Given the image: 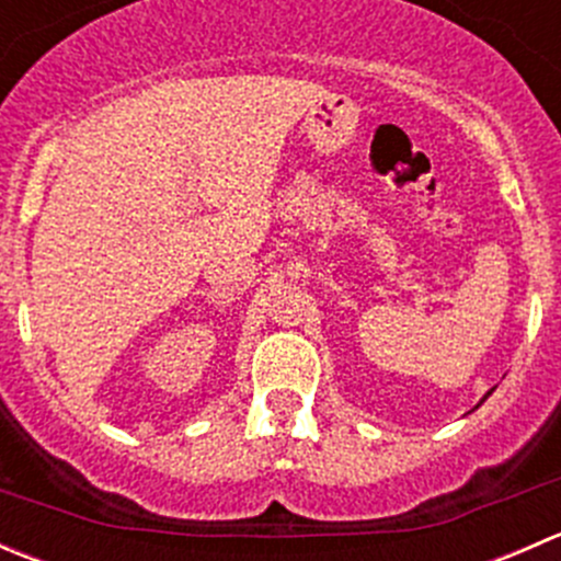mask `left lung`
Masks as SVG:
<instances>
[{"mask_svg":"<svg viewBox=\"0 0 561 561\" xmlns=\"http://www.w3.org/2000/svg\"><path fill=\"white\" fill-rule=\"evenodd\" d=\"M491 393H494V388H491V390H489V393H485V396H483V399H480V404H483V401H485V399H489V396H491ZM480 404H478V407H480Z\"/></svg>","mask_w":561,"mask_h":561,"instance_id":"left-lung-1","label":"left lung"}]
</instances>
